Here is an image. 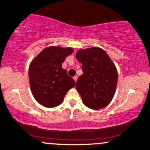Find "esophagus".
<instances>
[{
	"instance_id": "obj_1",
	"label": "esophagus",
	"mask_w": 150,
	"mask_h": 150,
	"mask_svg": "<svg viewBox=\"0 0 150 150\" xmlns=\"http://www.w3.org/2000/svg\"><path fill=\"white\" fill-rule=\"evenodd\" d=\"M73 79H74V80L75 81V82H76V81L77 80V75H75V76L73 77Z\"/></svg>"
}]
</instances>
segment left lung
Returning a JSON list of instances; mask_svg holds the SVG:
<instances>
[{
	"label": "left lung",
	"instance_id": "obj_1",
	"mask_svg": "<svg viewBox=\"0 0 150 150\" xmlns=\"http://www.w3.org/2000/svg\"><path fill=\"white\" fill-rule=\"evenodd\" d=\"M82 63V75L76 83L86 106L94 110L106 106L116 92L118 73L116 66L106 51L100 48L82 49L76 53Z\"/></svg>",
	"mask_w": 150,
	"mask_h": 150
}]
</instances>
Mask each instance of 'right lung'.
<instances>
[{
  "label": "right lung",
  "instance_id": "obj_1",
  "mask_svg": "<svg viewBox=\"0 0 150 150\" xmlns=\"http://www.w3.org/2000/svg\"><path fill=\"white\" fill-rule=\"evenodd\" d=\"M72 48L49 46L32 61L29 78L32 93L40 104L48 108L61 104L67 92L75 86V80L62 68Z\"/></svg>",
  "mask_w": 150,
  "mask_h": 150
}]
</instances>
